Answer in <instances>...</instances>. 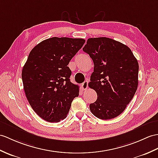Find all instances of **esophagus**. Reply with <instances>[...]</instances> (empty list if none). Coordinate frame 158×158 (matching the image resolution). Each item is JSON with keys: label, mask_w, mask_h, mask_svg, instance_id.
Returning a JSON list of instances; mask_svg holds the SVG:
<instances>
[{"label": "esophagus", "mask_w": 158, "mask_h": 158, "mask_svg": "<svg viewBox=\"0 0 158 158\" xmlns=\"http://www.w3.org/2000/svg\"><path fill=\"white\" fill-rule=\"evenodd\" d=\"M81 86L82 87V89L83 91H86L87 89V87H88V81H85L81 85Z\"/></svg>", "instance_id": "34e87169"}]
</instances>
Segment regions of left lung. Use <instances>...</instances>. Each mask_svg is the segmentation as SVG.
Segmentation results:
<instances>
[{
  "instance_id": "obj_1",
  "label": "left lung",
  "mask_w": 158,
  "mask_h": 158,
  "mask_svg": "<svg viewBox=\"0 0 158 158\" xmlns=\"http://www.w3.org/2000/svg\"><path fill=\"white\" fill-rule=\"evenodd\" d=\"M83 50L94 64L88 85L96 91L98 99L89 105L90 110L100 119L115 118L136 92L138 61L127 46L108 38H89Z\"/></svg>"
}]
</instances>
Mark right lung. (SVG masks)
I'll list each match as a JSON object with an SVG mask.
<instances>
[{
	"mask_svg": "<svg viewBox=\"0 0 158 158\" xmlns=\"http://www.w3.org/2000/svg\"><path fill=\"white\" fill-rule=\"evenodd\" d=\"M85 42L82 38L53 37L39 43L29 54L21 74L25 96L34 112L48 122L65 118L79 96L67 65Z\"/></svg>",
	"mask_w": 158,
	"mask_h": 158,
	"instance_id": "1",
	"label": "right lung"
}]
</instances>
